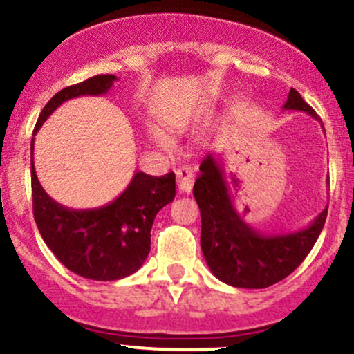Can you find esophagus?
Masks as SVG:
<instances>
[{"label": "esophagus", "instance_id": "obj_1", "mask_svg": "<svg viewBox=\"0 0 354 354\" xmlns=\"http://www.w3.org/2000/svg\"><path fill=\"white\" fill-rule=\"evenodd\" d=\"M176 181L180 191H183V193H189L194 185V169L186 165L180 166V168L176 169Z\"/></svg>", "mask_w": 354, "mask_h": 354}]
</instances>
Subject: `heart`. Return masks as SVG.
<instances>
[{
    "label": "heart",
    "mask_w": 354,
    "mask_h": 354,
    "mask_svg": "<svg viewBox=\"0 0 354 354\" xmlns=\"http://www.w3.org/2000/svg\"><path fill=\"white\" fill-rule=\"evenodd\" d=\"M151 135H153V138H154V140H156V141H160V143H165V136L161 135V133H158V131H153Z\"/></svg>",
    "instance_id": "1"
}]
</instances>
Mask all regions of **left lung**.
<instances>
[{
    "instance_id": "1",
    "label": "left lung",
    "mask_w": 354,
    "mask_h": 354,
    "mask_svg": "<svg viewBox=\"0 0 354 354\" xmlns=\"http://www.w3.org/2000/svg\"><path fill=\"white\" fill-rule=\"evenodd\" d=\"M284 109H296L319 121L315 109L291 88ZM321 128L324 129L323 123ZM193 194L201 213V250L211 273L234 288L259 290L281 281L315 246L328 208L308 228L290 233H259L239 216L231 200L225 169L213 154L203 160Z\"/></svg>"
}]
</instances>
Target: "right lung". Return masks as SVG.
Instances as JSON below:
<instances>
[{
  "instance_id": "1",
  "label": "right lung",
  "mask_w": 354,
  "mask_h": 354,
  "mask_svg": "<svg viewBox=\"0 0 354 354\" xmlns=\"http://www.w3.org/2000/svg\"><path fill=\"white\" fill-rule=\"evenodd\" d=\"M118 78L98 75L61 89L43 108L33 136L59 104L78 96L106 95ZM31 140L33 213L46 246L68 270L95 281H115L143 266L151 245V226L158 211L174 200L176 176L158 178L136 171L116 200L93 209H71L56 203L39 185Z\"/></svg>"
}]
</instances>
